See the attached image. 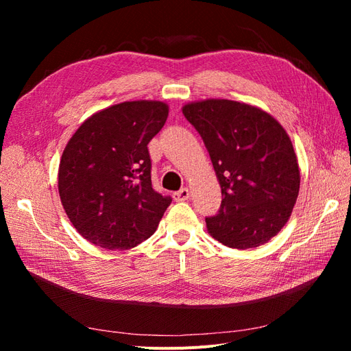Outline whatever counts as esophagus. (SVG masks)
<instances>
[{
	"instance_id": "obj_1",
	"label": "esophagus",
	"mask_w": 351,
	"mask_h": 351,
	"mask_svg": "<svg viewBox=\"0 0 351 351\" xmlns=\"http://www.w3.org/2000/svg\"><path fill=\"white\" fill-rule=\"evenodd\" d=\"M173 197H174L176 202H184V200H187L190 197V190L184 187L182 190H178V192H174Z\"/></svg>"
}]
</instances>
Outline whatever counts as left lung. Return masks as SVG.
I'll return each mask as SVG.
<instances>
[{"label":"left lung","mask_w":351,"mask_h":351,"mask_svg":"<svg viewBox=\"0 0 351 351\" xmlns=\"http://www.w3.org/2000/svg\"><path fill=\"white\" fill-rule=\"evenodd\" d=\"M183 114L200 134L221 186L209 234L232 249L268 243L289 221L300 171L284 127L268 112L230 99L189 102Z\"/></svg>","instance_id":"obj_1"}]
</instances>
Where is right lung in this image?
Instances as JSON below:
<instances>
[{"label": "right lung", "mask_w": 351, "mask_h": 351, "mask_svg": "<svg viewBox=\"0 0 351 351\" xmlns=\"http://www.w3.org/2000/svg\"><path fill=\"white\" fill-rule=\"evenodd\" d=\"M168 105L129 101L95 112L71 136L58 168L62 208L82 237L108 250L149 239L171 197L152 189L147 143Z\"/></svg>", "instance_id": "right-lung-1"}]
</instances>
